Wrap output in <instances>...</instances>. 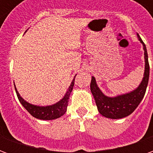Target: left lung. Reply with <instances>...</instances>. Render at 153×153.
<instances>
[{
  "instance_id": "1",
  "label": "left lung",
  "mask_w": 153,
  "mask_h": 153,
  "mask_svg": "<svg viewBox=\"0 0 153 153\" xmlns=\"http://www.w3.org/2000/svg\"><path fill=\"white\" fill-rule=\"evenodd\" d=\"M138 40L143 44L144 50L145 70L142 82L139 86L130 93L118 95L116 97L106 96L100 90L96 83L94 77H92V81L90 84V89L93 95V97L96 102L97 110L100 114L106 118L110 119H121L128 116L134 111L138 107L139 103L143 98L148 87V79H149V64H148V56L147 48L144 42L137 34Z\"/></svg>"
}]
</instances>
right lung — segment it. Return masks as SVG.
I'll return each mask as SVG.
<instances>
[{
  "mask_svg": "<svg viewBox=\"0 0 153 153\" xmlns=\"http://www.w3.org/2000/svg\"><path fill=\"white\" fill-rule=\"evenodd\" d=\"M74 79H75V76L74 78L72 83L70 84V86L69 87V88L67 90L66 93L64 96L63 98L60 100L58 102L55 103L53 105H51V106H39L28 103V102H26L24 98H22L20 97L15 85V92H16L19 102L21 103L22 106H24L25 109L30 113V115H33V117L37 119H40V120H55V119H57L60 117V116H62L66 112L70 95L71 92H72V90H73L74 85Z\"/></svg>",
  "mask_w": 153,
  "mask_h": 153,
  "instance_id": "1",
  "label": "right lung"
}]
</instances>
